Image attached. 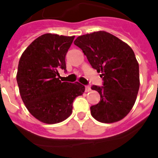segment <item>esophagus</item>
<instances>
[{
    "instance_id": "obj_1",
    "label": "esophagus",
    "mask_w": 158,
    "mask_h": 158,
    "mask_svg": "<svg viewBox=\"0 0 158 158\" xmlns=\"http://www.w3.org/2000/svg\"><path fill=\"white\" fill-rule=\"evenodd\" d=\"M90 91H91L90 86H89V85H86V86H85V92H90Z\"/></svg>"
}]
</instances>
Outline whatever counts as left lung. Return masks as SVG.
<instances>
[{
    "mask_svg": "<svg viewBox=\"0 0 158 158\" xmlns=\"http://www.w3.org/2000/svg\"><path fill=\"white\" fill-rule=\"evenodd\" d=\"M74 44L80 48L93 69L100 73L102 86L92 85L100 101L90 107L92 116L99 122L118 121L130 112L139 89V63L130 46L105 31L78 37Z\"/></svg>",
    "mask_w": 158,
    "mask_h": 158,
    "instance_id": "left-lung-1",
    "label": "left lung"
}]
</instances>
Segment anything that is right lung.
<instances>
[{
    "mask_svg": "<svg viewBox=\"0 0 158 158\" xmlns=\"http://www.w3.org/2000/svg\"><path fill=\"white\" fill-rule=\"evenodd\" d=\"M74 36L45 34L34 40L19 62L16 80L29 112L46 124H56L72 114L75 98L85 92L81 84L62 82L59 69L66 71L65 58Z\"/></svg>",
    "mask_w": 158,
    "mask_h": 158,
    "instance_id": "1",
    "label": "right lung"
}]
</instances>
